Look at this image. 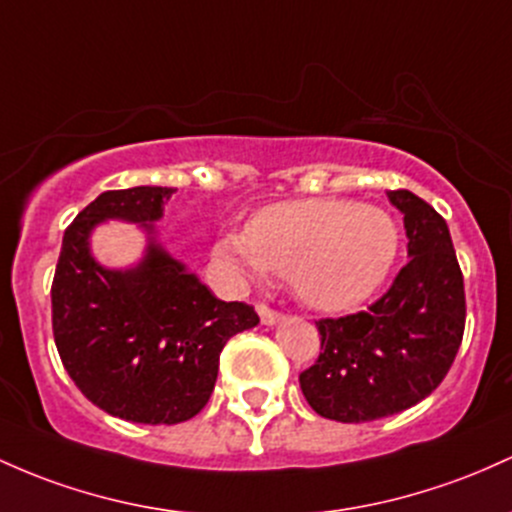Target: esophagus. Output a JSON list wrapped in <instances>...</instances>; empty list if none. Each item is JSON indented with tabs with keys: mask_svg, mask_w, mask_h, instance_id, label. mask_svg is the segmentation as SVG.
Returning a JSON list of instances; mask_svg holds the SVG:
<instances>
[{
	"mask_svg": "<svg viewBox=\"0 0 512 512\" xmlns=\"http://www.w3.org/2000/svg\"><path fill=\"white\" fill-rule=\"evenodd\" d=\"M257 313H260V320L265 325H274V323H279V320H282V313L265 306V303H257Z\"/></svg>",
	"mask_w": 512,
	"mask_h": 512,
	"instance_id": "34e87169",
	"label": "esophagus"
}]
</instances>
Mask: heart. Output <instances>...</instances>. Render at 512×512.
<instances>
[{
    "mask_svg": "<svg viewBox=\"0 0 512 512\" xmlns=\"http://www.w3.org/2000/svg\"><path fill=\"white\" fill-rule=\"evenodd\" d=\"M398 255V228L386 211L338 199L265 206L245 233L223 235L213 257L235 277L274 272L301 301L323 311L357 306L386 279Z\"/></svg>",
    "mask_w": 512,
    "mask_h": 512,
    "instance_id": "obj_1",
    "label": "heart"
}]
</instances>
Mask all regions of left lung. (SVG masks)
<instances>
[{
  "label": "left lung",
  "mask_w": 512,
  "mask_h": 512,
  "mask_svg": "<svg viewBox=\"0 0 512 512\" xmlns=\"http://www.w3.org/2000/svg\"><path fill=\"white\" fill-rule=\"evenodd\" d=\"M403 213L411 260L367 311L320 318V355L299 384L308 406L338 423L401 413L442 384L464 335V277L445 218L408 189L389 192Z\"/></svg>",
  "instance_id": "8db88e82"
}]
</instances>
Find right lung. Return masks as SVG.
<instances>
[{"label": "right lung", "instance_id": "add662e5", "mask_svg": "<svg viewBox=\"0 0 512 512\" xmlns=\"http://www.w3.org/2000/svg\"><path fill=\"white\" fill-rule=\"evenodd\" d=\"M174 194L133 187L99 194L65 230L55 267L53 338L63 367L94 406L145 425H177L209 403L218 359L235 333L260 316L243 301H221L155 243L153 223ZM109 217L151 233L133 270L101 268L88 233Z\"/></svg>", "mask_w": 512, "mask_h": 512}]
</instances>
